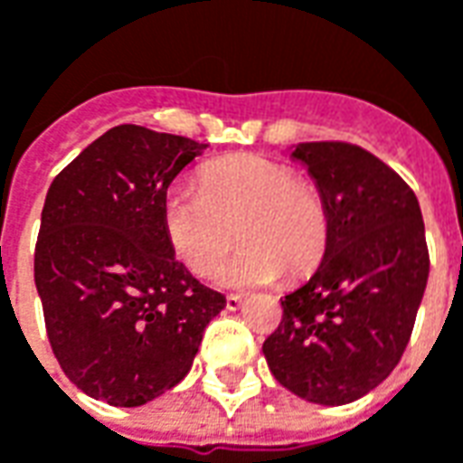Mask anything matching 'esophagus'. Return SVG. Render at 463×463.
Listing matches in <instances>:
<instances>
[{
	"label": "esophagus",
	"instance_id": "esophagus-1",
	"mask_svg": "<svg viewBox=\"0 0 463 463\" xmlns=\"http://www.w3.org/2000/svg\"><path fill=\"white\" fill-rule=\"evenodd\" d=\"M242 300H245L242 295H228V298H225V307H228V310H238L242 305Z\"/></svg>",
	"mask_w": 463,
	"mask_h": 463
}]
</instances>
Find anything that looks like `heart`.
<instances>
[{
  "instance_id": "obj_1",
  "label": "heart",
  "mask_w": 463,
  "mask_h": 463,
  "mask_svg": "<svg viewBox=\"0 0 463 463\" xmlns=\"http://www.w3.org/2000/svg\"><path fill=\"white\" fill-rule=\"evenodd\" d=\"M165 241L193 272L211 275L241 235V252L218 270L228 288L300 278L325 255L330 213L320 188L288 163L265 156H228L198 171V191L175 185L161 208Z\"/></svg>"
}]
</instances>
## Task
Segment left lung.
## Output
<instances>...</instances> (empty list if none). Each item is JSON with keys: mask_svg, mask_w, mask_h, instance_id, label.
<instances>
[{"mask_svg": "<svg viewBox=\"0 0 463 463\" xmlns=\"http://www.w3.org/2000/svg\"><path fill=\"white\" fill-rule=\"evenodd\" d=\"M330 213L320 268L285 295L262 345L292 394L340 407L377 387L407 349L429 278L424 221L399 173L354 143H300Z\"/></svg>", "mask_w": 463, "mask_h": 463, "instance_id": "obj_1", "label": "left lung"}]
</instances>
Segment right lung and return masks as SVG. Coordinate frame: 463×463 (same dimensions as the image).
<instances>
[{
    "label": "right lung",
    "instance_id": "obj_1",
    "mask_svg": "<svg viewBox=\"0 0 463 463\" xmlns=\"http://www.w3.org/2000/svg\"><path fill=\"white\" fill-rule=\"evenodd\" d=\"M203 148L123 123L46 193L34 248L46 337L66 377L111 407H141L175 387L225 307L175 260L161 222L168 185Z\"/></svg>",
    "mask_w": 463,
    "mask_h": 463
}]
</instances>
